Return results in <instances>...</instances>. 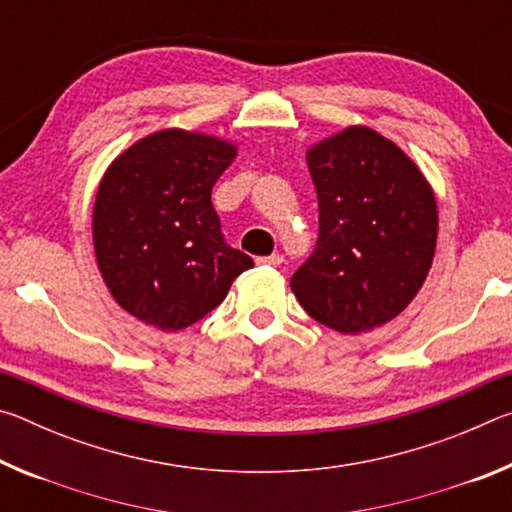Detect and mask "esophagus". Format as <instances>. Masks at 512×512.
<instances>
[{
  "label": "esophagus",
  "mask_w": 512,
  "mask_h": 512,
  "mask_svg": "<svg viewBox=\"0 0 512 512\" xmlns=\"http://www.w3.org/2000/svg\"><path fill=\"white\" fill-rule=\"evenodd\" d=\"M282 262H284V257L280 253H273V255H268V257H259L257 259V264H266V266H282Z\"/></svg>",
  "instance_id": "1"
}]
</instances>
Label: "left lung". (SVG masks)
Listing matches in <instances>:
<instances>
[{"label": "left lung", "instance_id": "obj_1", "mask_svg": "<svg viewBox=\"0 0 512 512\" xmlns=\"http://www.w3.org/2000/svg\"><path fill=\"white\" fill-rule=\"evenodd\" d=\"M307 167L320 230L291 291L320 325L350 336L372 332L400 316L427 280L436 194L418 164L368 126L311 144Z\"/></svg>", "mask_w": 512, "mask_h": 512}]
</instances>
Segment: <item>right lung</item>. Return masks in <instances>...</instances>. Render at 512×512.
Returning a JSON list of instances; mask_svg holds the SVG:
<instances>
[{
    "label": "right lung",
    "mask_w": 512,
    "mask_h": 512,
    "mask_svg": "<svg viewBox=\"0 0 512 512\" xmlns=\"http://www.w3.org/2000/svg\"><path fill=\"white\" fill-rule=\"evenodd\" d=\"M237 158L223 137L162 128L121 151L103 173L92 244L110 296L162 332L210 314L253 259L223 241L212 187Z\"/></svg>",
    "instance_id": "obj_1"
}]
</instances>
